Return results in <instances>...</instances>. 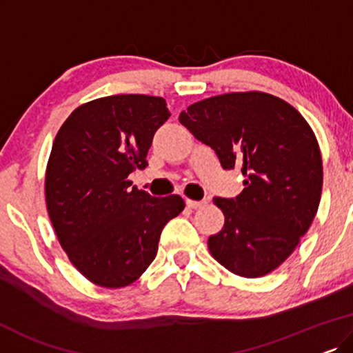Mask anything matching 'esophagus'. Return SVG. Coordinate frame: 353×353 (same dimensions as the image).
Listing matches in <instances>:
<instances>
[{
    "instance_id": "1",
    "label": "esophagus",
    "mask_w": 353,
    "mask_h": 353,
    "mask_svg": "<svg viewBox=\"0 0 353 353\" xmlns=\"http://www.w3.org/2000/svg\"><path fill=\"white\" fill-rule=\"evenodd\" d=\"M185 205H187L188 208H192V210H200V208H203V206H206V205H208V200H206V198H205V200H201V201L187 200V201H185Z\"/></svg>"
}]
</instances>
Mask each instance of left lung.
<instances>
[{"label": "left lung", "instance_id": "8db88e82", "mask_svg": "<svg viewBox=\"0 0 353 353\" xmlns=\"http://www.w3.org/2000/svg\"><path fill=\"white\" fill-rule=\"evenodd\" d=\"M179 121L216 152L224 170L240 168L243 192L214 198L224 228L210 236L214 259L257 278L285 262L320 205L323 166L304 117L272 94L230 92L193 103Z\"/></svg>", "mask_w": 353, "mask_h": 353}]
</instances>
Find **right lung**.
<instances>
[{"mask_svg": "<svg viewBox=\"0 0 353 353\" xmlns=\"http://www.w3.org/2000/svg\"><path fill=\"white\" fill-rule=\"evenodd\" d=\"M170 117L163 97L96 99L67 118L52 143L49 217L72 264L99 286L137 280L155 259L163 227L185 206L179 195L155 198L128 181L147 166L153 136Z\"/></svg>", "mask_w": 353, "mask_h": 353, "instance_id": "add662e5", "label": "right lung"}]
</instances>
